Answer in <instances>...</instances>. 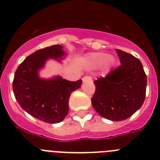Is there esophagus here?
<instances>
[{
    "label": "esophagus",
    "instance_id": "obj_1",
    "mask_svg": "<svg viewBox=\"0 0 160 160\" xmlns=\"http://www.w3.org/2000/svg\"><path fill=\"white\" fill-rule=\"evenodd\" d=\"M82 80H83V82H91L92 81V77H91V76H84V77H83Z\"/></svg>",
    "mask_w": 160,
    "mask_h": 160
}]
</instances>
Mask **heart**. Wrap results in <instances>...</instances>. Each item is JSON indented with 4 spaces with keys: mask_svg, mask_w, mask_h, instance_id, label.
I'll list each match as a JSON object with an SVG mask.
<instances>
[{
    "mask_svg": "<svg viewBox=\"0 0 160 160\" xmlns=\"http://www.w3.org/2000/svg\"><path fill=\"white\" fill-rule=\"evenodd\" d=\"M87 62L88 64L92 68H98L103 65L104 68H108L109 67L113 66L115 63V59L113 57L108 56L107 54L103 52H95L91 53L86 57Z\"/></svg>",
    "mask_w": 160,
    "mask_h": 160,
    "instance_id": "obj_1",
    "label": "heart"
}]
</instances>
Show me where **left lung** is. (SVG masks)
<instances>
[{
    "label": "left lung",
    "mask_w": 160,
    "mask_h": 160,
    "mask_svg": "<svg viewBox=\"0 0 160 160\" xmlns=\"http://www.w3.org/2000/svg\"><path fill=\"white\" fill-rule=\"evenodd\" d=\"M121 65L105 77L94 80L95 93L92 97L94 109L111 121L128 118L144 102L147 76L138 59L116 49Z\"/></svg>",
    "instance_id": "left-lung-1"
}]
</instances>
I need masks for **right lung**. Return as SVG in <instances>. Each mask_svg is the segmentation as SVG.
<instances>
[{
    "instance_id": "1",
    "label": "right lung",
    "mask_w": 160,
    "mask_h": 160,
    "mask_svg": "<svg viewBox=\"0 0 160 160\" xmlns=\"http://www.w3.org/2000/svg\"><path fill=\"white\" fill-rule=\"evenodd\" d=\"M60 45L38 50L30 55L15 72L13 90L15 98L26 112L47 123L62 122L68 113L71 93L80 88L82 80L69 81L57 76L43 80L38 70L50 58L60 61L66 53Z\"/></svg>"
}]
</instances>
